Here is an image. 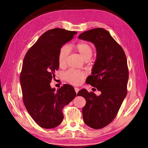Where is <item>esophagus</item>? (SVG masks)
<instances>
[{
    "instance_id": "34e87169",
    "label": "esophagus",
    "mask_w": 148,
    "mask_h": 148,
    "mask_svg": "<svg viewBox=\"0 0 148 148\" xmlns=\"http://www.w3.org/2000/svg\"><path fill=\"white\" fill-rule=\"evenodd\" d=\"M74 89H75V92H76V93L77 94V92H79V89L78 88H74Z\"/></svg>"
}]
</instances>
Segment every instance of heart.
I'll list each match as a JSON object with an SVG mask.
<instances>
[{
  "instance_id": "b5f03b06",
  "label": "heart",
  "mask_w": 148,
  "mask_h": 148,
  "mask_svg": "<svg viewBox=\"0 0 148 148\" xmlns=\"http://www.w3.org/2000/svg\"><path fill=\"white\" fill-rule=\"evenodd\" d=\"M76 50L85 60H89L93 54V47L88 42H80L75 46ZM70 52V48L67 45H64L60 48L59 56L58 62L60 66H64L66 64L67 59ZM86 73L81 71L71 69L64 74V79L69 83L74 85H79L84 80Z\"/></svg>"
}]
</instances>
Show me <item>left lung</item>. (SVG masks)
I'll return each instance as SVG.
<instances>
[{
	"label": "left lung",
	"instance_id": "8db88e82",
	"mask_svg": "<svg viewBox=\"0 0 148 148\" xmlns=\"http://www.w3.org/2000/svg\"><path fill=\"white\" fill-rule=\"evenodd\" d=\"M79 39L90 42L96 48V60L92 75L86 79L101 92L96 96L93 92L81 89L77 96L86 101L82 108L83 119L93 129H101L115 118L127 95L129 71L126 54L123 48L110 34L103 28H96L81 34Z\"/></svg>",
	"mask_w": 148,
	"mask_h": 148
}]
</instances>
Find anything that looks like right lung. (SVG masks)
Instances as JSON below:
<instances>
[{"label": "right lung", "instance_id": "1", "mask_svg": "<svg viewBox=\"0 0 148 148\" xmlns=\"http://www.w3.org/2000/svg\"><path fill=\"white\" fill-rule=\"evenodd\" d=\"M77 32L56 28L42 35L24 57L20 82L23 102L27 112L41 127L54 128L64 119L63 108L76 96L69 84L56 91L50 83L58 70L60 48Z\"/></svg>", "mask_w": 148, "mask_h": 148}]
</instances>
